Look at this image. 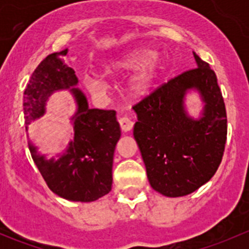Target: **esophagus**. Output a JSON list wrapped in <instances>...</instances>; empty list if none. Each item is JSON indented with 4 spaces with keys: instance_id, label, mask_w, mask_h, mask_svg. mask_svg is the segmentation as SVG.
<instances>
[{
    "instance_id": "esophagus-1",
    "label": "esophagus",
    "mask_w": 249,
    "mask_h": 249,
    "mask_svg": "<svg viewBox=\"0 0 249 249\" xmlns=\"http://www.w3.org/2000/svg\"><path fill=\"white\" fill-rule=\"evenodd\" d=\"M119 124H120V127H122V130L124 132L130 131V130L134 127V122H132L131 119H129V118H126V117L120 118Z\"/></svg>"
}]
</instances>
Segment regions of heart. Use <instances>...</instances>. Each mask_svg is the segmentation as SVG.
<instances>
[{"label":"heart","mask_w":249,"mask_h":249,"mask_svg":"<svg viewBox=\"0 0 249 249\" xmlns=\"http://www.w3.org/2000/svg\"><path fill=\"white\" fill-rule=\"evenodd\" d=\"M148 57L147 50H134L119 55L106 65V71L109 73L136 70L130 78V88L136 95H144L149 91L159 72V62L157 57ZM83 84L85 89L95 96H102L108 89L106 79L102 76H85L83 78Z\"/></svg>","instance_id":"1"}]
</instances>
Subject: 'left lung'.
<instances>
[{
  "label": "left lung",
  "instance_id": "1",
  "mask_svg": "<svg viewBox=\"0 0 249 249\" xmlns=\"http://www.w3.org/2000/svg\"><path fill=\"white\" fill-rule=\"evenodd\" d=\"M196 67L158 88L134 106V137L142 154L150 185L169 197L192 194L213 177L227 142V110L217 76L193 53ZM200 94L202 117L185 109V95Z\"/></svg>",
  "mask_w": 249,
  "mask_h": 249
}]
</instances>
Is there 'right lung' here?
I'll use <instances>...</instances> for the list:
<instances>
[{"label": "right lung", "instance_id": "1", "mask_svg": "<svg viewBox=\"0 0 249 249\" xmlns=\"http://www.w3.org/2000/svg\"><path fill=\"white\" fill-rule=\"evenodd\" d=\"M69 49L53 53L37 66L24 91L26 131L29 125L46 113L50 95L70 90L77 110L71 118L74 136L57 159L39 154L29 136L32 159L53 193L70 201L91 202L112 189L113 155L120 139L115 110L89 108L85 95L76 85L74 70L64 62Z\"/></svg>", "mask_w": 249, "mask_h": 249}]
</instances>
